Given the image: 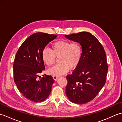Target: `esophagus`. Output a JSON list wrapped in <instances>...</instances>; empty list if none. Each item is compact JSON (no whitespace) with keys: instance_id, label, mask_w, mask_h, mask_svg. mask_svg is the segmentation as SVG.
I'll use <instances>...</instances> for the list:
<instances>
[{"instance_id":"1","label":"esophagus","mask_w":122,"mask_h":122,"mask_svg":"<svg viewBox=\"0 0 122 122\" xmlns=\"http://www.w3.org/2000/svg\"><path fill=\"white\" fill-rule=\"evenodd\" d=\"M52 77H53V79L55 80V81H56V80L58 78V76H53Z\"/></svg>"}]
</instances>
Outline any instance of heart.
I'll return each mask as SVG.
<instances>
[{
	"label": "heart",
	"instance_id": "obj_1",
	"mask_svg": "<svg viewBox=\"0 0 122 122\" xmlns=\"http://www.w3.org/2000/svg\"><path fill=\"white\" fill-rule=\"evenodd\" d=\"M52 49L45 48L42 51V59L46 66H51L56 58L59 62L48 70L49 74L59 76L67 73L70 69H76L81 62L83 48L78 42H71L66 40H58L52 43Z\"/></svg>",
	"mask_w": 122,
	"mask_h": 122
}]
</instances>
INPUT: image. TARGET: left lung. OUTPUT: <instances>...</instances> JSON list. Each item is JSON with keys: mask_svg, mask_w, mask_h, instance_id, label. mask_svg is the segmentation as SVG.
<instances>
[{"mask_svg": "<svg viewBox=\"0 0 122 122\" xmlns=\"http://www.w3.org/2000/svg\"><path fill=\"white\" fill-rule=\"evenodd\" d=\"M78 42L83 48L79 66L66 76V93L72 102L85 104L97 97L107 79L108 66L104 48L95 36L88 32L65 35Z\"/></svg>", "mask_w": 122, "mask_h": 122, "instance_id": "1", "label": "left lung"}]
</instances>
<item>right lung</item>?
<instances>
[{"mask_svg": "<svg viewBox=\"0 0 122 122\" xmlns=\"http://www.w3.org/2000/svg\"><path fill=\"white\" fill-rule=\"evenodd\" d=\"M57 35L42 32L33 33L18 49L14 63V80L22 95L33 102L46 99L51 91L54 80L45 74L40 80L39 74L45 70L42 51Z\"/></svg>", "mask_w": 122, "mask_h": 122, "instance_id": "obj_1", "label": "right lung"}]
</instances>
